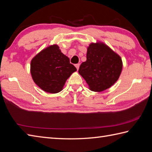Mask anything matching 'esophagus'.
<instances>
[{
  "label": "esophagus",
  "instance_id": "obj_1",
  "mask_svg": "<svg viewBox=\"0 0 152 152\" xmlns=\"http://www.w3.org/2000/svg\"><path fill=\"white\" fill-rule=\"evenodd\" d=\"M75 66L76 67L77 70H78V69H79V67H80V64H79V63H77V64H76V65H75Z\"/></svg>",
  "mask_w": 152,
  "mask_h": 152
}]
</instances>
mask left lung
<instances>
[{"instance_id":"left-lung-1","label":"left lung","mask_w":152,"mask_h":152,"mask_svg":"<svg viewBox=\"0 0 152 152\" xmlns=\"http://www.w3.org/2000/svg\"><path fill=\"white\" fill-rule=\"evenodd\" d=\"M121 57L102 43H91L87 48V60L81 64L78 72L91 91L101 92L113 85L121 75Z\"/></svg>"}]
</instances>
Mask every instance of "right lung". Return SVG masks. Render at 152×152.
<instances>
[{
    "label": "right lung",
    "mask_w": 152,
    "mask_h": 152,
    "mask_svg": "<svg viewBox=\"0 0 152 152\" xmlns=\"http://www.w3.org/2000/svg\"><path fill=\"white\" fill-rule=\"evenodd\" d=\"M32 78L41 89L49 93H57L76 68L69 58L59 50L58 45L44 49L31 61Z\"/></svg>",
    "instance_id": "obj_1"
}]
</instances>
